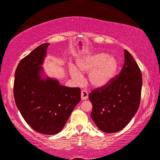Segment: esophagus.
I'll list each match as a JSON object with an SVG mask.
<instances>
[{"label": "esophagus", "instance_id": "34e87169", "mask_svg": "<svg viewBox=\"0 0 160 160\" xmlns=\"http://www.w3.org/2000/svg\"><path fill=\"white\" fill-rule=\"evenodd\" d=\"M88 97V92L86 90H82V92H81V98H82V100L87 99Z\"/></svg>", "mask_w": 160, "mask_h": 160}]
</instances>
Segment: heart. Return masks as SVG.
<instances>
[{
  "label": "heart",
  "instance_id": "1",
  "mask_svg": "<svg viewBox=\"0 0 160 160\" xmlns=\"http://www.w3.org/2000/svg\"><path fill=\"white\" fill-rule=\"evenodd\" d=\"M80 72L88 73V81L94 88H102L109 84L116 75L119 63L113 56L99 53L88 56L77 63ZM72 77L77 80L81 78V74L74 66L70 67Z\"/></svg>",
  "mask_w": 160,
  "mask_h": 160
}]
</instances>
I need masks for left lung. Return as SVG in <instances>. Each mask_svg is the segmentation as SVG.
Returning <instances> with one entry per match:
<instances>
[{"label":"left lung","instance_id":"1","mask_svg":"<svg viewBox=\"0 0 160 160\" xmlns=\"http://www.w3.org/2000/svg\"><path fill=\"white\" fill-rule=\"evenodd\" d=\"M142 86V72L126 49L121 72L109 84L92 90L88 95L92 104L91 117L98 128L115 133L124 128L139 109Z\"/></svg>","mask_w":160,"mask_h":160}]
</instances>
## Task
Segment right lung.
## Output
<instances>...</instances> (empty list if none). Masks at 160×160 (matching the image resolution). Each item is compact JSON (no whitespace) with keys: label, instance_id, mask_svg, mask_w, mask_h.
I'll return each mask as SVG.
<instances>
[{"label":"right lung","instance_id":"right-lung-1","mask_svg":"<svg viewBox=\"0 0 160 160\" xmlns=\"http://www.w3.org/2000/svg\"><path fill=\"white\" fill-rule=\"evenodd\" d=\"M49 43H43L24 57L15 72L13 95L22 117L39 133L52 135L64 127L81 100L79 88L59 84L57 80L41 78L40 73Z\"/></svg>","mask_w":160,"mask_h":160}]
</instances>
